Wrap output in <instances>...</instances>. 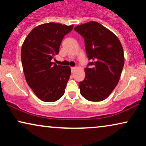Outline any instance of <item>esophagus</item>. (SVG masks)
<instances>
[{
  "label": "esophagus",
  "mask_w": 146,
  "mask_h": 146,
  "mask_svg": "<svg viewBox=\"0 0 146 146\" xmlns=\"http://www.w3.org/2000/svg\"><path fill=\"white\" fill-rule=\"evenodd\" d=\"M76 67H72V68H71V71H72V73L74 72L75 70H76Z\"/></svg>",
  "instance_id": "34e87169"
}]
</instances>
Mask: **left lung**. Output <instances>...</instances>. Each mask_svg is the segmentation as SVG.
I'll return each mask as SVG.
<instances>
[{
	"label": "left lung",
	"instance_id": "8db88e82",
	"mask_svg": "<svg viewBox=\"0 0 146 146\" xmlns=\"http://www.w3.org/2000/svg\"><path fill=\"white\" fill-rule=\"evenodd\" d=\"M74 31L84 38L90 60L84 69V80L79 82L80 94L89 101H102L119 82L124 64L122 46L114 34L96 22L77 26Z\"/></svg>",
	"mask_w": 146,
	"mask_h": 146
}]
</instances>
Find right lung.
<instances>
[{"instance_id":"add662e5","label":"right lung","mask_w":146,"mask_h":146,"mask_svg":"<svg viewBox=\"0 0 146 146\" xmlns=\"http://www.w3.org/2000/svg\"><path fill=\"white\" fill-rule=\"evenodd\" d=\"M73 27L55 23L39 25L32 30L22 46L21 60L26 80L44 102H53L64 94L71 69L52 62V59L59 53L62 40Z\"/></svg>"}]
</instances>
